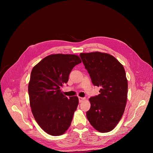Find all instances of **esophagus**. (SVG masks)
I'll use <instances>...</instances> for the list:
<instances>
[{
    "label": "esophagus",
    "mask_w": 153,
    "mask_h": 153,
    "mask_svg": "<svg viewBox=\"0 0 153 153\" xmlns=\"http://www.w3.org/2000/svg\"><path fill=\"white\" fill-rule=\"evenodd\" d=\"M85 100V99L84 97H79V102H80V103L83 102V100Z\"/></svg>",
    "instance_id": "esophagus-1"
}]
</instances>
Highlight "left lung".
<instances>
[{
    "mask_svg": "<svg viewBox=\"0 0 153 153\" xmlns=\"http://www.w3.org/2000/svg\"><path fill=\"white\" fill-rule=\"evenodd\" d=\"M93 84L100 94L89 99L86 117L100 133L113 130L122 118L127 100L128 80L123 65L113 56L98 51L80 53Z\"/></svg>",
    "mask_w": 153,
    "mask_h": 153,
    "instance_id": "8db88e82",
    "label": "left lung"
}]
</instances>
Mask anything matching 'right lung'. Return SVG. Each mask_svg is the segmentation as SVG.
<instances>
[{"label":"right lung","mask_w":153,"mask_h":153,"mask_svg":"<svg viewBox=\"0 0 153 153\" xmlns=\"http://www.w3.org/2000/svg\"><path fill=\"white\" fill-rule=\"evenodd\" d=\"M81 62L75 54H51L31 71L28 83L31 111L40 127L50 135H62L71 125L79 99H68L60 88L68 81L73 68Z\"/></svg>","instance_id":"1"}]
</instances>
